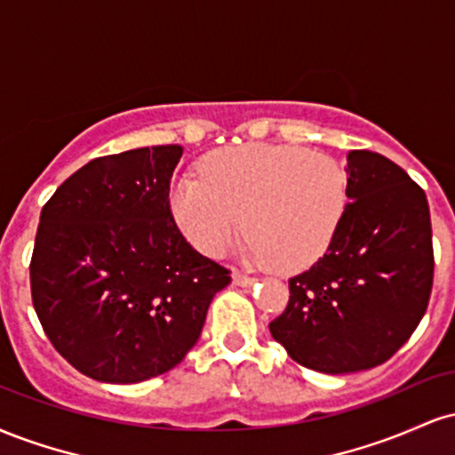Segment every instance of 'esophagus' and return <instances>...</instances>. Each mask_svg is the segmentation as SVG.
<instances>
[{
    "mask_svg": "<svg viewBox=\"0 0 455 455\" xmlns=\"http://www.w3.org/2000/svg\"><path fill=\"white\" fill-rule=\"evenodd\" d=\"M254 282L252 275L243 274V271H233V284L237 286H250Z\"/></svg>",
    "mask_w": 455,
    "mask_h": 455,
    "instance_id": "obj_1",
    "label": "esophagus"
}]
</instances>
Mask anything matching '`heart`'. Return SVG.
Returning a JSON list of instances; mask_svg holds the SVG:
<instances>
[{"label": "heart", "instance_id": "1", "mask_svg": "<svg viewBox=\"0 0 455 455\" xmlns=\"http://www.w3.org/2000/svg\"><path fill=\"white\" fill-rule=\"evenodd\" d=\"M351 203L342 162L297 145L248 143L213 151L201 175H177L169 212L203 254L231 252L243 228L248 257L280 271L315 265L333 243Z\"/></svg>", "mask_w": 455, "mask_h": 455}]
</instances>
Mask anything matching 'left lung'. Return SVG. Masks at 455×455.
<instances>
[{"label":"left lung","instance_id":"left-lung-1","mask_svg":"<svg viewBox=\"0 0 455 455\" xmlns=\"http://www.w3.org/2000/svg\"><path fill=\"white\" fill-rule=\"evenodd\" d=\"M347 173L340 231L289 280V306L269 323L291 359L325 374L387 362L424 318L435 278L426 192L374 151H351Z\"/></svg>","mask_w":455,"mask_h":455}]
</instances>
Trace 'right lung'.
Segmentation results:
<instances>
[{"instance_id":"1","label":"right lung","mask_w":455,"mask_h":455,"mask_svg":"<svg viewBox=\"0 0 455 455\" xmlns=\"http://www.w3.org/2000/svg\"><path fill=\"white\" fill-rule=\"evenodd\" d=\"M180 145L102 156L44 203L31 301L55 351L85 377L140 383L195 347L231 271L196 252L169 212Z\"/></svg>"}]
</instances>
